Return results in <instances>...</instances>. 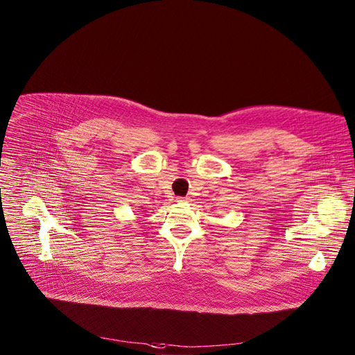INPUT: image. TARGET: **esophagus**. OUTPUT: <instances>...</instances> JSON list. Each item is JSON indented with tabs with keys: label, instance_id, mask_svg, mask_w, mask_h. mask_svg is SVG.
Returning <instances> with one entry per match:
<instances>
[{
	"label": "esophagus",
	"instance_id": "34e87169",
	"mask_svg": "<svg viewBox=\"0 0 355 355\" xmlns=\"http://www.w3.org/2000/svg\"><path fill=\"white\" fill-rule=\"evenodd\" d=\"M178 201H181V202H184V201H187V198H184V197H181V198H178Z\"/></svg>",
	"mask_w": 355,
	"mask_h": 355
}]
</instances>
